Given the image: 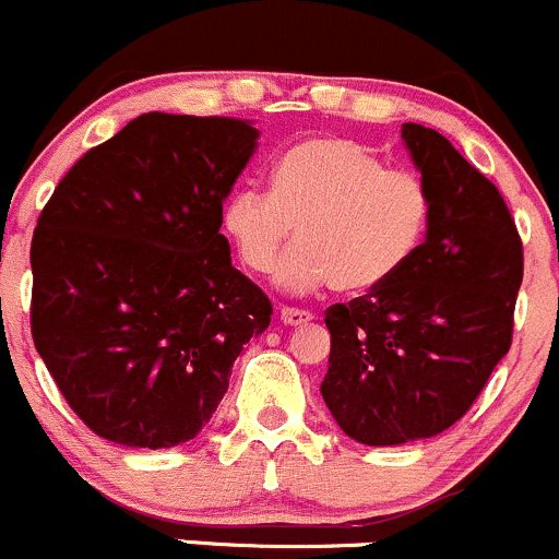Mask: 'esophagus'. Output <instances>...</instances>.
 I'll return each instance as SVG.
<instances>
[{"label":"esophagus","instance_id":"obj_1","mask_svg":"<svg viewBox=\"0 0 559 559\" xmlns=\"http://www.w3.org/2000/svg\"><path fill=\"white\" fill-rule=\"evenodd\" d=\"M280 320L285 322V325L296 328V325H307V322L312 320V314H309L307 309H296V307H282V309H280Z\"/></svg>","mask_w":559,"mask_h":559}]
</instances>
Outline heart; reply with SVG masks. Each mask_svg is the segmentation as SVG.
<instances>
[{
    "mask_svg": "<svg viewBox=\"0 0 559 559\" xmlns=\"http://www.w3.org/2000/svg\"><path fill=\"white\" fill-rule=\"evenodd\" d=\"M239 263L266 274L282 258L277 285L287 293L336 287L368 293L417 255L430 223L423 177L384 166L371 147L347 136L298 142L274 166L272 191L241 182L221 210Z\"/></svg>",
    "mask_w": 559,
    "mask_h": 559,
    "instance_id": "b5f03b06",
    "label": "heart"
}]
</instances>
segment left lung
Instances as JSON below:
<instances>
[{"label":"left lung","mask_w":559,"mask_h":559,"mask_svg":"<svg viewBox=\"0 0 559 559\" xmlns=\"http://www.w3.org/2000/svg\"><path fill=\"white\" fill-rule=\"evenodd\" d=\"M401 140L430 191L425 241L393 280L325 312L322 401L368 447L430 439L468 412L509 353L522 285L498 188L439 131L404 123Z\"/></svg>","instance_id":"left-lung-1"}]
</instances>
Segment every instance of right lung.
<instances>
[{
	"label": "right lung",
	"instance_id": "add662e5",
	"mask_svg": "<svg viewBox=\"0 0 559 559\" xmlns=\"http://www.w3.org/2000/svg\"><path fill=\"white\" fill-rule=\"evenodd\" d=\"M261 131L147 112L59 182L32 239V336L67 404L102 439H195L272 301L231 266L221 210Z\"/></svg>",
	"mask_w": 559,
	"mask_h": 559
}]
</instances>
